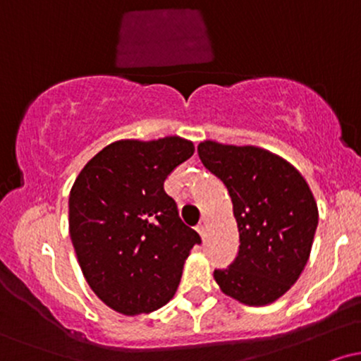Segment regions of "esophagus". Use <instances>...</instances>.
I'll list each match as a JSON object with an SVG mask.
<instances>
[{"instance_id": "34e87169", "label": "esophagus", "mask_w": 361, "mask_h": 361, "mask_svg": "<svg viewBox=\"0 0 361 361\" xmlns=\"http://www.w3.org/2000/svg\"><path fill=\"white\" fill-rule=\"evenodd\" d=\"M205 231H207V221H205V219H202V222L198 224V226H197V233L200 234L202 238H204V235H205Z\"/></svg>"}]
</instances>
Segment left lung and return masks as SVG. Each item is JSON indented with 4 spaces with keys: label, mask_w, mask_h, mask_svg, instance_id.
Instances as JSON below:
<instances>
[{
    "label": "left lung",
    "mask_w": 361,
    "mask_h": 361,
    "mask_svg": "<svg viewBox=\"0 0 361 361\" xmlns=\"http://www.w3.org/2000/svg\"><path fill=\"white\" fill-rule=\"evenodd\" d=\"M198 157L226 185L241 243L234 263L214 279L244 305L271 304L295 283L312 250L319 212L307 181L283 157L256 146L204 140Z\"/></svg>",
    "instance_id": "obj_1"
}]
</instances>
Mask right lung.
Here are the masks:
<instances>
[{"mask_svg": "<svg viewBox=\"0 0 361 361\" xmlns=\"http://www.w3.org/2000/svg\"><path fill=\"white\" fill-rule=\"evenodd\" d=\"M192 140L122 139L81 169L69 193V234L90 288L123 316L168 304L200 235L181 222L164 180Z\"/></svg>", "mask_w": 361, "mask_h": 361, "instance_id": "add662e5", "label": "right lung"}]
</instances>
